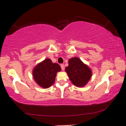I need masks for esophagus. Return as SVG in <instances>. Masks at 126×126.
<instances>
[{"instance_id":"34e87169","label":"esophagus","mask_w":126,"mask_h":126,"mask_svg":"<svg viewBox=\"0 0 126 126\" xmlns=\"http://www.w3.org/2000/svg\"><path fill=\"white\" fill-rule=\"evenodd\" d=\"M61 67L62 70V71H64V68H65L64 65V64H61Z\"/></svg>"}]
</instances>
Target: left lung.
I'll use <instances>...</instances> for the list:
<instances>
[{"mask_svg":"<svg viewBox=\"0 0 126 126\" xmlns=\"http://www.w3.org/2000/svg\"><path fill=\"white\" fill-rule=\"evenodd\" d=\"M65 71L72 84L79 88L86 86L92 76L91 68L77 57L69 59Z\"/></svg>","mask_w":126,"mask_h":126,"instance_id":"8db88e82","label":"left lung"}]
</instances>
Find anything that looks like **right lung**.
Segmentation results:
<instances>
[{
  "mask_svg": "<svg viewBox=\"0 0 126 126\" xmlns=\"http://www.w3.org/2000/svg\"><path fill=\"white\" fill-rule=\"evenodd\" d=\"M60 71L61 68L58 64L53 63L50 59L47 58L33 68L32 76L38 86L46 89L54 83L57 73Z\"/></svg>",
  "mask_w": 126,
  "mask_h": 126,
  "instance_id": "add662e5",
  "label": "right lung"
}]
</instances>
